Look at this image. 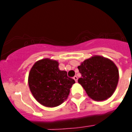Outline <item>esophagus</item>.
<instances>
[{
  "label": "esophagus",
  "instance_id": "34e87169",
  "mask_svg": "<svg viewBox=\"0 0 132 132\" xmlns=\"http://www.w3.org/2000/svg\"><path fill=\"white\" fill-rule=\"evenodd\" d=\"M73 79L75 80V82H77V80H78V77H77V76H75L73 77Z\"/></svg>",
  "mask_w": 132,
  "mask_h": 132
}]
</instances>
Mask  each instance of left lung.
Listing matches in <instances>:
<instances>
[{"instance_id":"8db88e82","label":"left lung","mask_w":132,"mask_h":132,"mask_svg":"<svg viewBox=\"0 0 132 132\" xmlns=\"http://www.w3.org/2000/svg\"><path fill=\"white\" fill-rule=\"evenodd\" d=\"M78 69L82 75L78 83L90 98L103 101L112 95L119 80V71L112 61L96 55L85 60Z\"/></svg>"}]
</instances>
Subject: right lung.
Returning a JSON list of instances; mask_svg holds the SVG:
<instances>
[{"label": "right lung", "instance_id": "add662e5", "mask_svg": "<svg viewBox=\"0 0 132 132\" xmlns=\"http://www.w3.org/2000/svg\"><path fill=\"white\" fill-rule=\"evenodd\" d=\"M75 83L66 71L59 69L57 61L44 59L33 65L29 75V86L35 99L43 105L54 107L67 99Z\"/></svg>", "mask_w": 132, "mask_h": 132}]
</instances>
